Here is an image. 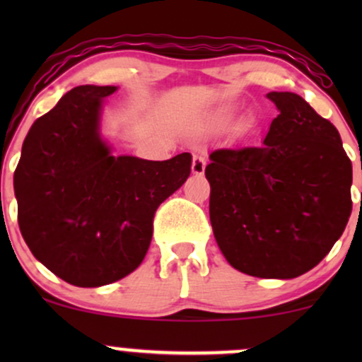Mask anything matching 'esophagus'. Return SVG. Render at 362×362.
<instances>
[{"instance_id":"esophagus-1","label":"esophagus","mask_w":362,"mask_h":362,"mask_svg":"<svg viewBox=\"0 0 362 362\" xmlns=\"http://www.w3.org/2000/svg\"><path fill=\"white\" fill-rule=\"evenodd\" d=\"M206 170V158L201 155H192V173L195 175H202Z\"/></svg>"}]
</instances>
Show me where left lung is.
<instances>
[{"label":"left lung","mask_w":362,"mask_h":362,"mask_svg":"<svg viewBox=\"0 0 362 362\" xmlns=\"http://www.w3.org/2000/svg\"><path fill=\"white\" fill-rule=\"evenodd\" d=\"M279 109L260 146L209 155V218L226 260L262 279H293L323 260L352 211V163L339 131L300 95Z\"/></svg>","instance_id":"1"}]
</instances>
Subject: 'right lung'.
<instances>
[{"label": "right lung", "mask_w": 362, "mask_h": 362, "mask_svg": "<svg viewBox=\"0 0 362 362\" xmlns=\"http://www.w3.org/2000/svg\"><path fill=\"white\" fill-rule=\"evenodd\" d=\"M115 86H76L32 124L13 185L25 243L49 271L80 288L139 267L158 206L190 175V153L167 161L112 156L98 134Z\"/></svg>", "instance_id": "obj_1"}]
</instances>
